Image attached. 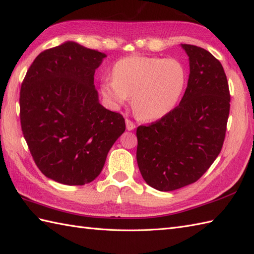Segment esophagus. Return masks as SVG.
<instances>
[{"label": "esophagus", "instance_id": "1", "mask_svg": "<svg viewBox=\"0 0 254 254\" xmlns=\"http://www.w3.org/2000/svg\"><path fill=\"white\" fill-rule=\"evenodd\" d=\"M126 125H127V128L128 129V131H132V129L135 128V123L132 120L127 119L126 120Z\"/></svg>", "mask_w": 254, "mask_h": 254}]
</instances>
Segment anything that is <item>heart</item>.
<instances>
[{
	"instance_id": "b5f03b06",
	"label": "heart",
	"mask_w": 254,
	"mask_h": 254,
	"mask_svg": "<svg viewBox=\"0 0 254 254\" xmlns=\"http://www.w3.org/2000/svg\"><path fill=\"white\" fill-rule=\"evenodd\" d=\"M186 80L184 66L173 58L129 56L115 64L113 79L103 81L100 92L114 108L133 96L134 113L144 120H156L175 107Z\"/></svg>"
}]
</instances>
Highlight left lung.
I'll return each instance as SVG.
<instances>
[{"instance_id":"1","label":"left lung","mask_w":254,"mask_h":254,"mask_svg":"<svg viewBox=\"0 0 254 254\" xmlns=\"http://www.w3.org/2000/svg\"><path fill=\"white\" fill-rule=\"evenodd\" d=\"M190 78L180 105L136 129L137 164L145 182L171 191L197 182L219 156L229 115V88L223 66L207 50L182 44Z\"/></svg>"}]
</instances>
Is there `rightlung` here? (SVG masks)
<instances>
[{"mask_svg":"<svg viewBox=\"0 0 254 254\" xmlns=\"http://www.w3.org/2000/svg\"><path fill=\"white\" fill-rule=\"evenodd\" d=\"M105 57L64 42L39 54L22 81L23 137L41 172L61 184L95 180L126 131L125 118L99 104L94 85V73Z\"/></svg>","mask_w":254,"mask_h":254,"instance_id":"1","label":"right lung"}]
</instances>
